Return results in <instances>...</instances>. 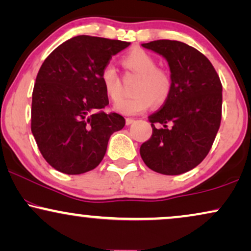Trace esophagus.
I'll use <instances>...</instances> for the list:
<instances>
[{"instance_id": "esophagus-1", "label": "esophagus", "mask_w": 251, "mask_h": 251, "mask_svg": "<svg viewBox=\"0 0 251 251\" xmlns=\"http://www.w3.org/2000/svg\"><path fill=\"white\" fill-rule=\"evenodd\" d=\"M135 122L134 118H126V125H131V124H133Z\"/></svg>"}]
</instances>
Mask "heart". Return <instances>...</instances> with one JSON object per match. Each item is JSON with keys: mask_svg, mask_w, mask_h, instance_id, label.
Masks as SVG:
<instances>
[{"mask_svg": "<svg viewBox=\"0 0 251 251\" xmlns=\"http://www.w3.org/2000/svg\"><path fill=\"white\" fill-rule=\"evenodd\" d=\"M124 65L129 72L139 75L133 88L134 95L124 97L116 103L115 109L123 115L134 116L145 112L153 104L162 105L173 90V77L167 69L157 67L155 58L144 50H133L124 58ZM100 80L111 100L116 102L123 93L119 73L112 63H107L100 73Z\"/></svg>", "mask_w": 251, "mask_h": 251, "instance_id": "b5f03b06", "label": "heart"}]
</instances>
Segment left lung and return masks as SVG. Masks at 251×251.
Instances as JSON below:
<instances>
[{"instance_id": "1", "label": "left lung", "mask_w": 251, "mask_h": 251, "mask_svg": "<svg viewBox=\"0 0 251 251\" xmlns=\"http://www.w3.org/2000/svg\"><path fill=\"white\" fill-rule=\"evenodd\" d=\"M142 46L167 59L173 90L148 117L153 133L141 145L140 155L149 169L180 175L211 151L221 123L223 84L210 60L182 41L154 40Z\"/></svg>"}]
</instances>
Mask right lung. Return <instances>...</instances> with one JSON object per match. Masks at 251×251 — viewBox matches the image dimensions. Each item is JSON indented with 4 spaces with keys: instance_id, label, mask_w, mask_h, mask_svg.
Wrapping results in <instances>:
<instances>
[{
    "instance_id": "add662e5",
    "label": "right lung",
    "mask_w": 251,
    "mask_h": 251,
    "mask_svg": "<svg viewBox=\"0 0 251 251\" xmlns=\"http://www.w3.org/2000/svg\"><path fill=\"white\" fill-rule=\"evenodd\" d=\"M127 41L77 36L56 47L38 72L32 93L31 131L46 162L80 175L102 162L113 133L125 126L103 111L109 98L100 73Z\"/></svg>"
}]
</instances>
